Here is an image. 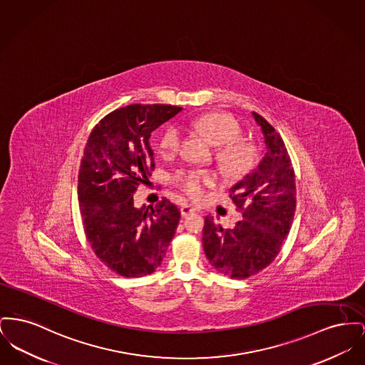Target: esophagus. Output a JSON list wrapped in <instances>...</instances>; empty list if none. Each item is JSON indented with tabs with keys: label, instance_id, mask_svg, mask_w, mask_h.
<instances>
[{
	"label": "esophagus",
	"instance_id": "1",
	"mask_svg": "<svg viewBox=\"0 0 365 365\" xmlns=\"http://www.w3.org/2000/svg\"><path fill=\"white\" fill-rule=\"evenodd\" d=\"M193 212H195V208L192 207V205L185 204V205L180 207V214H182V216H187V215L193 214Z\"/></svg>",
	"mask_w": 365,
	"mask_h": 365
}]
</instances>
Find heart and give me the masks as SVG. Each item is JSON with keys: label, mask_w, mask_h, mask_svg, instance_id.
Instances as JSON below:
<instances>
[{"label": "heart", "mask_w": 365, "mask_h": 365, "mask_svg": "<svg viewBox=\"0 0 365 365\" xmlns=\"http://www.w3.org/2000/svg\"><path fill=\"white\" fill-rule=\"evenodd\" d=\"M193 127L210 142L217 146L215 160L220 170L230 178H238L251 171L257 163V149L254 145L240 140L242 129L236 120L225 113H208L193 121ZM180 130L168 128L160 139V150L163 154H172L179 150ZM176 183L192 198H201L207 187L216 183V175L207 170H192L176 176Z\"/></svg>", "instance_id": "obj_1"}]
</instances>
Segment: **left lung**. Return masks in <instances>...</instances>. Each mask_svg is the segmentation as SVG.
Returning <instances> with one entry per match:
<instances>
[{
  "mask_svg": "<svg viewBox=\"0 0 365 365\" xmlns=\"http://www.w3.org/2000/svg\"><path fill=\"white\" fill-rule=\"evenodd\" d=\"M252 115L263 132L267 151L257 168L230 189L242 220L233 229H223L212 216H205L202 230L210 263L230 279H248L274 260L297 208L295 173L285 145L262 115Z\"/></svg>",
  "mask_w": 365,
  "mask_h": 365,
  "instance_id": "left-lung-1",
  "label": "left lung"
}]
</instances>
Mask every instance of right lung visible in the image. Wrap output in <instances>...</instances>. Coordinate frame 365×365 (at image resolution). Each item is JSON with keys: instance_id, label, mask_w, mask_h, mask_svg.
Returning <instances> with one entry per match:
<instances>
[{"instance_id": "1", "label": "right lung", "mask_w": 365, "mask_h": 365, "mask_svg": "<svg viewBox=\"0 0 365 365\" xmlns=\"http://www.w3.org/2000/svg\"><path fill=\"white\" fill-rule=\"evenodd\" d=\"M171 105H129L92 129L78 172V201L91 248L123 277L151 274L163 262L180 211L165 197L136 208L133 193L154 170L151 132L176 115Z\"/></svg>"}]
</instances>
